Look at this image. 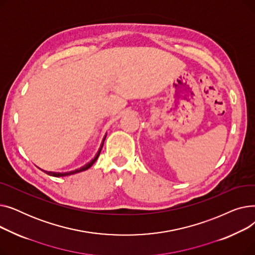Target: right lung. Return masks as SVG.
Here are the masks:
<instances>
[{
    "instance_id": "obj_1",
    "label": "right lung",
    "mask_w": 255,
    "mask_h": 255,
    "mask_svg": "<svg viewBox=\"0 0 255 255\" xmlns=\"http://www.w3.org/2000/svg\"><path fill=\"white\" fill-rule=\"evenodd\" d=\"M105 138H106V135L103 137V140H102V143H101V145H100V149L98 150V152H97V154H96V156L94 157L90 162H88L87 164H85L84 166H82V167H79V168H77V169H75V170H71V171H67V172H53V171H46V170H43L45 173H47V175H49V176H51V177H65V176H70V175H74V173H77V172H80V171H84V170H87L88 168H90L94 163H95V161L96 160L98 159V157H99V155H100V152H101V150H102V146H103V143H104V140H105ZM42 170V169H41Z\"/></svg>"
}]
</instances>
